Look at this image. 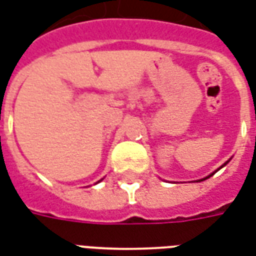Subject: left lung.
<instances>
[{
  "mask_svg": "<svg viewBox=\"0 0 256 256\" xmlns=\"http://www.w3.org/2000/svg\"><path fill=\"white\" fill-rule=\"evenodd\" d=\"M229 162H230V159H229V160H228V162H225V163H224V164H222V166H220V168H222V167H224V166H226V164H228V163H229ZM220 168H218V170H220ZM218 170H215L214 172H211V174H210V176H207V177H206V178H202V180H198V181H196V182H202V181H204V180H207V178L212 177V176H214L215 172H218Z\"/></svg>",
  "mask_w": 256,
  "mask_h": 256,
  "instance_id": "8db88e82",
  "label": "left lung"
}]
</instances>
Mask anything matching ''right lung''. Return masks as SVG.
I'll return each mask as SVG.
<instances>
[{"instance_id": "obj_1", "label": "right lung", "mask_w": 256, "mask_h": 256, "mask_svg": "<svg viewBox=\"0 0 256 256\" xmlns=\"http://www.w3.org/2000/svg\"><path fill=\"white\" fill-rule=\"evenodd\" d=\"M100 181H101V180H100ZM100 181H98V182H100Z\"/></svg>"}]
</instances>
